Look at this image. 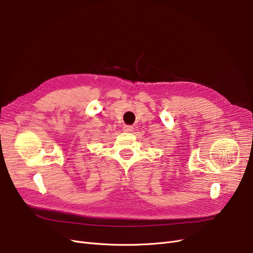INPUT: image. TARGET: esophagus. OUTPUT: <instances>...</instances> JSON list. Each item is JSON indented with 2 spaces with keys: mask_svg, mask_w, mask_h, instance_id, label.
Segmentation results:
<instances>
[{
  "mask_svg": "<svg viewBox=\"0 0 253 253\" xmlns=\"http://www.w3.org/2000/svg\"><path fill=\"white\" fill-rule=\"evenodd\" d=\"M123 130L125 131V132H131V131L133 130V127L129 126V125H125V126H123Z\"/></svg>",
  "mask_w": 253,
  "mask_h": 253,
  "instance_id": "esophagus-1",
  "label": "esophagus"
}]
</instances>
